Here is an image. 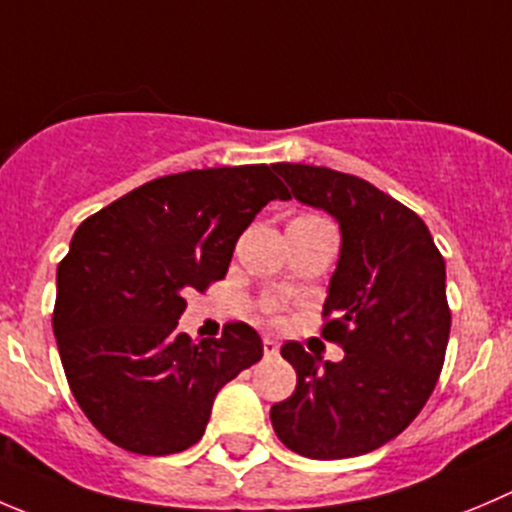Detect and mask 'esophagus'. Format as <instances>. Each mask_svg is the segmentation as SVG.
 I'll list each match as a JSON object with an SVG mask.
<instances>
[{
	"label": "esophagus",
	"mask_w": 512,
	"mask_h": 512,
	"mask_svg": "<svg viewBox=\"0 0 512 512\" xmlns=\"http://www.w3.org/2000/svg\"><path fill=\"white\" fill-rule=\"evenodd\" d=\"M262 347H265V355H277V350H280V342H277L275 337L265 335L262 337Z\"/></svg>",
	"instance_id": "esophagus-1"
}]
</instances>
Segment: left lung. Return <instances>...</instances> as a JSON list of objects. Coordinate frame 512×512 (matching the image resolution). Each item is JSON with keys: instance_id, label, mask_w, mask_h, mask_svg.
I'll return each mask as SVG.
<instances>
[{"instance_id": "obj_1", "label": "left lung", "mask_w": 512, "mask_h": 512, "mask_svg": "<svg viewBox=\"0 0 512 512\" xmlns=\"http://www.w3.org/2000/svg\"><path fill=\"white\" fill-rule=\"evenodd\" d=\"M295 200L340 225V260L327 287L322 335L340 362L285 342L297 388L270 410L297 455L340 460L398 438L428 403L450 337L445 260L425 222L355 175L277 162Z\"/></svg>"}]
</instances>
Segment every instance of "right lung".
<instances>
[{
    "label": "right lung",
    "mask_w": 512,
    "mask_h": 512,
    "mask_svg": "<svg viewBox=\"0 0 512 512\" xmlns=\"http://www.w3.org/2000/svg\"><path fill=\"white\" fill-rule=\"evenodd\" d=\"M275 167L152 180L87 217L57 267L54 337L74 400L119 448L182 453L205 435L215 395L262 357L245 322L220 340L177 330L185 292L222 280L242 232L290 200Z\"/></svg>",
    "instance_id": "1"
}]
</instances>
